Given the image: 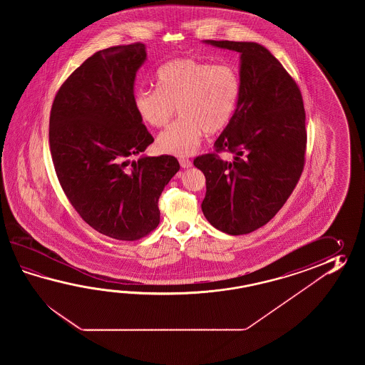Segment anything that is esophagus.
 Wrapping results in <instances>:
<instances>
[{
	"label": "esophagus",
	"instance_id": "34e87169",
	"mask_svg": "<svg viewBox=\"0 0 365 365\" xmlns=\"http://www.w3.org/2000/svg\"><path fill=\"white\" fill-rule=\"evenodd\" d=\"M179 162L180 165H181L182 168H190V167H192V160L187 159V158H180Z\"/></svg>",
	"mask_w": 365,
	"mask_h": 365
}]
</instances>
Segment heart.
<instances>
[{
	"mask_svg": "<svg viewBox=\"0 0 365 365\" xmlns=\"http://www.w3.org/2000/svg\"><path fill=\"white\" fill-rule=\"evenodd\" d=\"M158 88H140L134 106L145 123L160 128L168 124L176 108L175 123L159 134L156 146L165 154L192 155L205 133L223 130L237 109L242 82L231 63L214 65L192 57L165 62L156 71Z\"/></svg>",
	"mask_w": 365,
	"mask_h": 365,
	"instance_id": "heart-1",
	"label": "heart"
}]
</instances>
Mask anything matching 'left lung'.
I'll return each mask as SVG.
<instances>
[{
  "instance_id": "1",
  "label": "left lung",
  "mask_w": 365,
  "mask_h": 365,
  "mask_svg": "<svg viewBox=\"0 0 365 365\" xmlns=\"http://www.w3.org/2000/svg\"><path fill=\"white\" fill-rule=\"evenodd\" d=\"M241 55L240 101L214 153L197 156L206 178L203 215L228 235L253 232L277 215L302 176L307 151L303 96L266 48L248 41L206 40ZM235 154L225 163L218 154Z\"/></svg>"
}]
</instances>
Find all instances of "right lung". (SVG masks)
Instances as JSON below:
<instances>
[{
    "mask_svg": "<svg viewBox=\"0 0 365 365\" xmlns=\"http://www.w3.org/2000/svg\"><path fill=\"white\" fill-rule=\"evenodd\" d=\"M142 43L88 57L56 93L49 148L62 190L87 225L108 237L140 240L154 231L159 197L180 170L175 156L138 155L154 142L134 106Z\"/></svg>",
    "mask_w": 365,
    "mask_h": 365,
    "instance_id": "add662e5",
    "label": "right lung"
}]
</instances>
